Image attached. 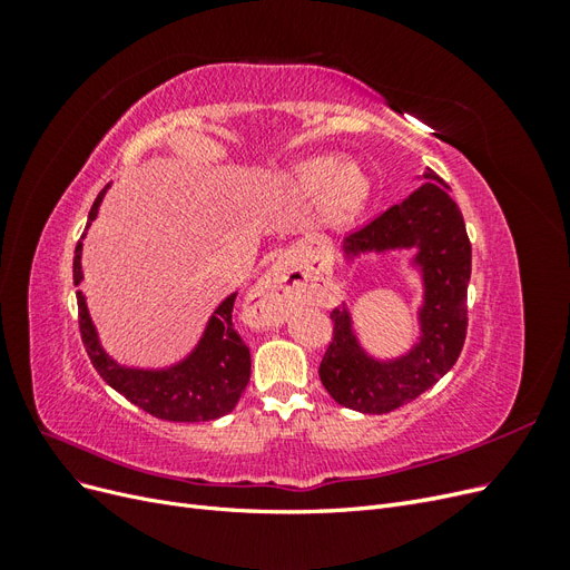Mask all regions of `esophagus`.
Here are the masks:
<instances>
[{
  "label": "esophagus",
  "instance_id": "34e87169",
  "mask_svg": "<svg viewBox=\"0 0 570 570\" xmlns=\"http://www.w3.org/2000/svg\"><path fill=\"white\" fill-rule=\"evenodd\" d=\"M312 295L314 289L306 275L295 266V262L283 258L258 281L256 289L252 292L254 323L262 327L278 325L292 306L306 302Z\"/></svg>",
  "mask_w": 570,
  "mask_h": 570
}]
</instances>
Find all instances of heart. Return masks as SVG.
<instances>
[{"mask_svg": "<svg viewBox=\"0 0 570 570\" xmlns=\"http://www.w3.org/2000/svg\"><path fill=\"white\" fill-rule=\"evenodd\" d=\"M287 185L302 197L321 195V216L331 228L354 223L371 197L364 170L337 157H314L295 164L287 170Z\"/></svg>", "mask_w": 570, "mask_h": 570, "instance_id": "obj_1", "label": "heart"}]
</instances>
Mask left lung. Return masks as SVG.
I'll return each instance as SVG.
<instances>
[{
	"label": "left lung",
	"instance_id": "1",
	"mask_svg": "<svg viewBox=\"0 0 570 570\" xmlns=\"http://www.w3.org/2000/svg\"><path fill=\"white\" fill-rule=\"evenodd\" d=\"M419 178H425L419 189L366 228L344 237L337 249L344 266L356 264L361 256L404 252V268L421 285L419 335L400 356H375L361 344L347 299L331 312L335 333L318 375L327 394L344 409L387 413L409 404L456 364L463 347L471 243L450 185L433 170Z\"/></svg>",
	"mask_w": 570,
	"mask_h": 570
}]
</instances>
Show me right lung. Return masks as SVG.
<instances>
[{"instance_id":"add662e5","label":"right lung","mask_w":570,"mask_h":570,"mask_svg":"<svg viewBox=\"0 0 570 570\" xmlns=\"http://www.w3.org/2000/svg\"><path fill=\"white\" fill-rule=\"evenodd\" d=\"M109 187L111 185H107L97 195L88 214L85 233H88L92 220L99 216V206L105 202ZM85 233L73 256L76 287L85 281L80 262ZM76 297L80 314V335L85 350L90 354L92 366L105 377V383L118 394H124L128 402L161 421L178 423L214 421L235 409L252 373V356L247 344L239 340L233 327V306L237 292H230L226 299L218 302L214 314L206 321L199 340L195 342V347L178 361H174V364L166 366L120 364L118 358H114L105 350V344H101L85 292L76 289Z\"/></svg>"}]
</instances>
